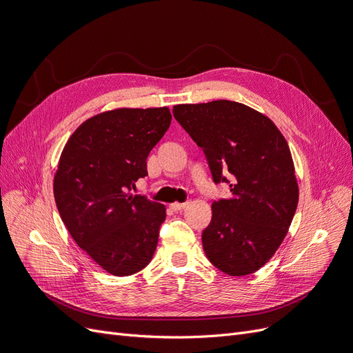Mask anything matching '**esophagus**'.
Instances as JSON below:
<instances>
[{"label":"esophagus","mask_w":353,"mask_h":353,"mask_svg":"<svg viewBox=\"0 0 353 353\" xmlns=\"http://www.w3.org/2000/svg\"><path fill=\"white\" fill-rule=\"evenodd\" d=\"M185 207H187V203H172L171 204V208L174 211H181V210H184Z\"/></svg>","instance_id":"esophagus-1"}]
</instances>
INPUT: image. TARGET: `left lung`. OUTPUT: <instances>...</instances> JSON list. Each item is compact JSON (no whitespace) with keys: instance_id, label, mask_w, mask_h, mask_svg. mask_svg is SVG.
<instances>
[{"instance_id":"8db88e82","label":"left lung","mask_w":353,"mask_h":353,"mask_svg":"<svg viewBox=\"0 0 353 353\" xmlns=\"http://www.w3.org/2000/svg\"><path fill=\"white\" fill-rule=\"evenodd\" d=\"M172 111L203 149L216 184L230 187L229 199L211 204L201 236L208 261L230 276L256 272L283 243L299 204L285 137L270 117L242 103L178 104Z\"/></svg>"}]
</instances>
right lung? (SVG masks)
I'll list each match as a JSON object with an SVG mask.
<instances>
[{"label":"right lung","instance_id":"1","mask_svg":"<svg viewBox=\"0 0 353 353\" xmlns=\"http://www.w3.org/2000/svg\"><path fill=\"white\" fill-rule=\"evenodd\" d=\"M168 107L116 108L83 121L66 142L53 178L62 221L77 245L116 276L150 262L163 204L133 195L146 159L171 125Z\"/></svg>","mask_w":353,"mask_h":353}]
</instances>
